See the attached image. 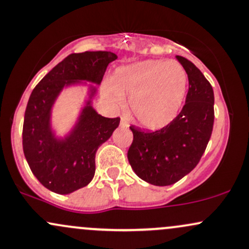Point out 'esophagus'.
<instances>
[{
	"mask_svg": "<svg viewBox=\"0 0 249 249\" xmlns=\"http://www.w3.org/2000/svg\"><path fill=\"white\" fill-rule=\"evenodd\" d=\"M121 127H124V128L128 127V123H127L126 119L124 118V117H122V118H121Z\"/></svg>",
	"mask_w": 249,
	"mask_h": 249,
	"instance_id": "esophagus-1",
	"label": "esophagus"
}]
</instances>
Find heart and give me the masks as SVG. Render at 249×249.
<instances>
[{
	"label": "heart",
	"instance_id": "obj_1",
	"mask_svg": "<svg viewBox=\"0 0 249 249\" xmlns=\"http://www.w3.org/2000/svg\"><path fill=\"white\" fill-rule=\"evenodd\" d=\"M187 89V73L176 61L148 59L119 68L103 95L116 107L130 97L134 121L147 130L167 126L178 116Z\"/></svg>",
	"mask_w": 249,
	"mask_h": 249
}]
</instances>
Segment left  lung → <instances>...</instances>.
<instances>
[{
  "label": "left lung",
  "mask_w": 249,
  "mask_h": 249,
  "mask_svg": "<svg viewBox=\"0 0 249 249\" xmlns=\"http://www.w3.org/2000/svg\"><path fill=\"white\" fill-rule=\"evenodd\" d=\"M188 77L184 107L167 126L154 132L130 126L133 142L127 159L139 178L168 186L184 178L198 165L210 142L214 123L212 85L192 62L177 56Z\"/></svg>",
  "instance_id": "left-lung-1"
}]
</instances>
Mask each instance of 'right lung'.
<instances>
[{
  "mask_svg": "<svg viewBox=\"0 0 249 249\" xmlns=\"http://www.w3.org/2000/svg\"><path fill=\"white\" fill-rule=\"evenodd\" d=\"M110 51L71 53L42 78L31 92L24 113L23 152L31 172L48 190L69 194L87 186L95 176L96 152L112 136L121 118H107L92 107L97 89L89 87V99L75 126L64 138L51 127V111L64 88L83 81L101 84L107 65L116 61Z\"/></svg>",
  "mask_w": 249,
  "mask_h": 249,
  "instance_id": "obj_1",
  "label": "right lung"
}]
</instances>
